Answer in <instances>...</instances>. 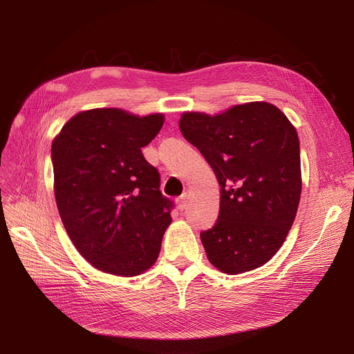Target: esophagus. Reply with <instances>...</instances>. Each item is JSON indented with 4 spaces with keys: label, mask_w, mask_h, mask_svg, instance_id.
Listing matches in <instances>:
<instances>
[{
    "label": "esophagus",
    "mask_w": 354,
    "mask_h": 354,
    "mask_svg": "<svg viewBox=\"0 0 354 354\" xmlns=\"http://www.w3.org/2000/svg\"><path fill=\"white\" fill-rule=\"evenodd\" d=\"M187 199H188V195H187V194H183L182 196L178 198L176 203H178V209H179V211H183L185 208H187Z\"/></svg>",
    "instance_id": "obj_1"
}]
</instances>
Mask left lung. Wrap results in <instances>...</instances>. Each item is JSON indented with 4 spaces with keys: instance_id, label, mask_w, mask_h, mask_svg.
<instances>
[{
    "instance_id": "8db88e82",
    "label": "left lung",
    "mask_w": 354,
    "mask_h": 354,
    "mask_svg": "<svg viewBox=\"0 0 354 354\" xmlns=\"http://www.w3.org/2000/svg\"><path fill=\"white\" fill-rule=\"evenodd\" d=\"M179 129L221 185L218 219L201 232L209 263L227 274L264 266L281 248L299 208L295 127L274 104L251 102L215 116L187 111Z\"/></svg>"
}]
</instances>
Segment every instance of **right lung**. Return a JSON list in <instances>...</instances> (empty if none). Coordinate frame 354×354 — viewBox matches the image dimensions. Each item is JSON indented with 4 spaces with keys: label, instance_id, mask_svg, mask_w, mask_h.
<instances>
[{
    "label": "right lung",
    "instance_id": "obj_1",
    "mask_svg": "<svg viewBox=\"0 0 354 354\" xmlns=\"http://www.w3.org/2000/svg\"><path fill=\"white\" fill-rule=\"evenodd\" d=\"M163 115L139 118L120 109L73 116L51 145L54 195L76 250L100 271L139 275L158 259L174 202L142 147Z\"/></svg>",
    "mask_w": 354,
    "mask_h": 354
}]
</instances>
